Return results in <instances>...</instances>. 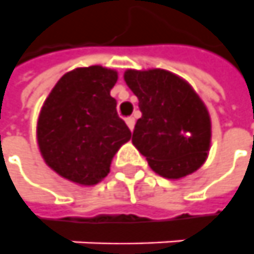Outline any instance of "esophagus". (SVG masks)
<instances>
[{
  "instance_id": "1",
  "label": "esophagus",
  "mask_w": 254,
  "mask_h": 254,
  "mask_svg": "<svg viewBox=\"0 0 254 254\" xmlns=\"http://www.w3.org/2000/svg\"><path fill=\"white\" fill-rule=\"evenodd\" d=\"M126 124L128 126V128H130L131 131L134 130V126H135V120H134V117H127V119H126Z\"/></svg>"
}]
</instances>
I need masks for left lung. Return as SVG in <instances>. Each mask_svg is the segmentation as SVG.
Listing matches in <instances>:
<instances>
[{
    "label": "left lung",
    "mask_w": 254,
    "mask_h": 254,
    "mask_svg": "<svg viewBox=\"0 0 254 254\" xmlns=\"http://www.w3.org/2000/svg\"><path fill=\"white\" fill-rule=\"evenodd\" d=\"M124 81L142 113L131 141L151 169L182 179L201 168L211 147V117L193 86L161 68L127 69Z\"/></svg>",
    "instance_id": "obj_1"
}]
</instances>
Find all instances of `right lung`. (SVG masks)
Wrapping results in <instances>:
<instances>
[{"instance_id": "1", "label": "right lung", "mask_w": 254, "mask_h": 254, "mask_svg": "<svg viewBox=\"0 0 254 254\" xmlns=\"http://www.w3.org/2000/svg\"><path fill=\"white\" fill-rule=\"evenodd\" d=\"M117 71L102 65L75 68L61 76L44 100L36 137L46 165L72 183L95 186L131 138L110 91Z\"/></svg>"}]
</instances>
